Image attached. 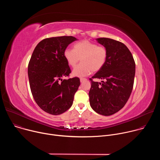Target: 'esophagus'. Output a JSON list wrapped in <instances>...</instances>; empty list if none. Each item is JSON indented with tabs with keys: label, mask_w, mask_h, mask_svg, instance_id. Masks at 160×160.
I'll use <instances>...</instances> for the list:
<instances>
[{
	"label": "esophagus",
	"mask_w": 160,
	"mask_h": 160,
	"mask_svg": "<svg viewBox=\"0 0 160 160\" xmlns=\"http://www.w3.org/2000/svg\"><path fill=\"white\" fill-rule=\"evenodd\" d=\"M85 80H87L86 78H80V82H83L85 81Z\"/></svg>",
	"instance_id": "1"
}]
</instances>
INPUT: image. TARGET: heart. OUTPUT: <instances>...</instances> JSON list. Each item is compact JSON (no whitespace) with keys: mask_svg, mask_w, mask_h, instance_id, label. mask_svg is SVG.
Here are the masks:
<instances>
[{"mask_svg":"<svg viewBox=\"0 0 160 160\" xmlns=\"http://www.w3.org/2000/svg\"><path fill=\"white\" fill-rule=\"evenodd\" d=\"M108 56L106 47L91 42L82 40L75 43L73 50L67 49L64 52V57L68 64L75 68L78 62L82 63L73 71L75 77H85L91 72L100 71L105 65Z\"/></svg>","mask_w":160,"mask_h":160,"instance_id":"heart-1","label":"heart"}]
</instances>
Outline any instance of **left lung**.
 <instances>
[{
  "label": "left lung",
  "mask_w": 160,
  "mask_h": 160,
  "mask_svg": "<svg viewBox=\"0 0 160 160\" xmlns=\"http://www.w3.org/2000/svg\"><path fill=\"white\" fill-rule=\"evenodd\" d=\"M97 40L107 48L108 56L102 69L89 78V101L96 112L110 116L123 108L130 96L135 63L132 53L122 42L108 38ZM95 78L102 79V83L94 82Z\"/></svg>",
  "instance_id": "8db88e82"
}]
</instances>
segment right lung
<instances>
[{
	"instance_id": "add662e5",
	"label": "right lung",
	"mask_w": 160,
	"mask_h": 160,
	"mask_svg": "<svg viewBox=\"0 0 160 160\" xmlns=\"http://www.w3.org/2000/svg\"><path fill=\"white\" fill-rule=\"evenodd\" d=\"M75 40L72 36L45 38L37 44L28 63L33 98L43 111L51 115H61L72 106L80 84L78 77L61 79L72 72L64 52Z\"/></svg>"
}]
</instances>
